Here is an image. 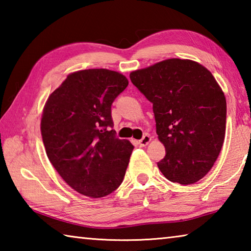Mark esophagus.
I'll list each match as a JSON object with an SVG mask.
<instances>
[{
	"label": "esophagus",
	"mask_w": 251,
	"mask_h": 251,
	"mask_svg": "<svg viewBox=\"0 0 251 251\" xmlns=\"http://www.w3.org/2000/svg\"><path fill=\"white\" fill-rule=\"evenodd\" d=\"M150 142H151V136L148 135V134H145V135L143 136V138L141 139V141L138 142V144H139V145H141V146H146L147 144L150 143Z\"/></svg>",
	"instance_id": "obj_1"
}]
</instances>
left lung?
Returning <instances> with one entry per match:
<instances>
[{"label":"left lung","mask_w":251,"mask_h":251,"mask_svg":"<svg viewBox=\"0 0 251 251\" xmlns=\"http://www.w3.org/2000/svg\"><path fill=\"white\" fill-rule=\"evenodd\" d=\"M129 77L152 104L166 151L157 163L160 172L180 185L201 179L217 160L226 130V97L214 76L190 59L171 58Z\"/></svg>","instance_id":"8db88e82"}]
</instances>
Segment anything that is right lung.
I'll use <instances>...</instances> for the list:
<instances>
[{
    "label": "right lung",
    "instance_id": "right-lung-1",
    "mask_svg": "<svg viewBox=\"0 0 251 251\" xmlns=\"http://www.w3.org/2000/svg\"><path fill=\"white\" fill-rule=\"evenodd\" d=\"M127 85L117 72L78 71L45 104L41 133L46 155L66 184L87 197L107 196L124 179L134 146L112 129V104Z\"/></svg>",
    "mask_w": 251,
    "mask_h": 251
}]
</instances>
